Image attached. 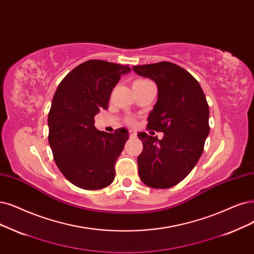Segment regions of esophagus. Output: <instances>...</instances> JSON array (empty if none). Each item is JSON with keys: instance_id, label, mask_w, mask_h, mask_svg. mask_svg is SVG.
Returning <instances> with one entry per match:
<instances>
[{"instance_id": "1", "label": "esophagus", "mask_w": 254, "mask_h": 254, "mask_svg": "<svg viewBox=\"0 0 254 254\" xmlns=\"http://www.w3.org/2000/svg\"><path fill=\"white\" fill-rule=\"evenodd\" d=\"M137 136V134L135 133V132H129V137H132V138H135Z\"/></svg>"}]
</instances>
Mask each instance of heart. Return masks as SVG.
<instances>
[{"mask_svg":"<svg viewBox=\"0 0 254 254\" xmlns=\"http://www.w3.org/2000/svg\"><path fill=\"white\" fill-rule=\"evenodd\" d=\"M146 82H149V81H148V80H143V79L136 80V81L134 82L133 86H140V84H144V83H146ZM128 122H129V124H132V120H129Z\"/></svg>","mask_w":254,"mask_h":254,"instance_id":"heart-1","label":"heart"}]
</instances>
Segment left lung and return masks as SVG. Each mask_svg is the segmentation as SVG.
Returning <instances> with one entry per match:
<instances>
[{
    "mask_svg": "<svg viewBox=\"0 0 254 254\" xmlns=\"http://www.w3.org/2000/svg\"><path fill=\"white\" fill-rule=\"evenodd\" d=\"M133 70L157 84L158 100L147 128L164 134L161 140L138 134L143 144L137 158L139 177L152 189H170L187 177L203 153L209 134L208 103L200 83L180 65L161 62Z\"/></svg>",
    "mask_w": 254,
    "mask_h": 254,
    "instance_id": "left-lung-1",
    "label": "left lung"
}]
</instances>
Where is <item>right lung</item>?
I'll return each instance as SVG.
<instances>
[{"mask_svg": "<svg viewBox=\"0 0 254 254\" xmlns=\"http://www.w3.org/2000/svg\"><path fill=\"white\" fill-rule=\"evenodd\" d=\"M128 65L91 60L74 68L59 84L48 115L49 144L65 179L82 190L109 186L128 133L98 130L94 117L108 110L111 93Z\"/></svg>", "mask_w": 254, "mask_h": 254, "instance_id": "right-lung-1", "label": "right lung"}]
</instances>
